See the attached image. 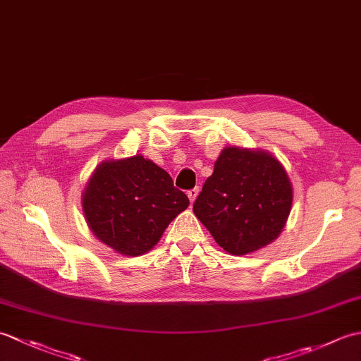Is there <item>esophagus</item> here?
<instances>
[{
  "mask_svg": "<svg viewBox=\"0 0 361 361\" xmlns=\"http://www.w3.org/2000/svg\"><path fill=\"white\" fill-rule=\"evenodd\" d=\"M197 195H198V188H194V189H189V190H188V197H189V202H190V203L195 202Z\"/></svg>",
  "mask_w": 361,
  "mask_h": 361,
  "instance_id": "1",
  "label": "esophagus"
}]
</instances>
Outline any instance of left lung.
Instances as JSON below:
<instances>
[{
  "label": "left lung",
  "instance_id": "1",
  "mask_svg": "<svg viewBox=\"0 0 361 361\" xmlns=\"http://www.w3.org/2000/svg\"><path fill=\"white\" fill-rule=\"evenodd\" d=\"M293 202L286 169L260 150L226 147L194 203L198 220L225 251L240 256L271 243Z\"/></svg>",
  "mask_w": 361,
  "mask_h": 361
}]
</instances>
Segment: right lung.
Listing matches in <instances>:
<instances>
[{
	"label": "right lung",
	"instance_id": "obj_1",
	"mask_svg": "<svg viewBox=\"0 0 361 361\" xmlns=\"http://www.w3.org/2000/svg\"><path fill=\"white\" fill-rule=\"evenodd\" d=\"M82 206L99 240L121 255L140 256L155 247L189 198L164 169L136 155L99 164Z\"/></svg>",
	"mask_w": 361,
	"mask_h": 361
}]
</instances>
